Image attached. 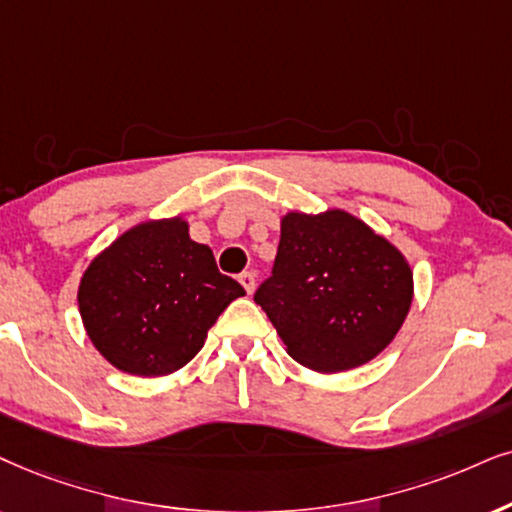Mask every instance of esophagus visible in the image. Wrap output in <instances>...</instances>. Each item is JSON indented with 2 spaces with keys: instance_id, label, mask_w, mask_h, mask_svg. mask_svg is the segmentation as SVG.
Masks as SVG:
<instances>
[{
  "instance_id": "obj_1",
  "label": "esophagus",
  "mask_w": 512,
  "mask_h": 512,
  "mask_svg": "<svg viewBox=\"0 0 512 512\" xmlns=\"http://www.w3.org/2000/svg\"><path fill=\"white\" fill-rule=\"evenodd\" d=\"M238 281H241V286L245 288V293L252 295V290H255V283H257V276L252 274V271H243V274L238 276Z\"/></svg>"
}]
</instances>
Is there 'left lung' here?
Listing matches in <instances>:
<instances>
[{
  "instance_id": "8db88e82",
  "label": "left lung",
  "mask_w": 512,
  "mask_h": 512,
  "mask_svg": "<svg viewBox=\"0 0 512 512\" xmlns=\"http://www.w3.org/2000/svg\"><path fill=\"white\" fill-rule=\"evenodd\" d=\"M255 302L297 364L340 373L394 340L413 302V271L397 245L352 212L290 210Z\"/></svg>"
}]
</instances>
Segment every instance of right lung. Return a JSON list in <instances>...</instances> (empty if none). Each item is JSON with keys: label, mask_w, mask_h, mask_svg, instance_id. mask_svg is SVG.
Masks as SVG:
<instances>
[{"label": "right lung", "mask_w": 512, "mask_h": 512, "mask_svg": "<svg viewBox=\"0 0 512 512\" xmlns=\"http://www.w3.org/2000/svg\"><path fill=\"white\" fill-rule=\"evenodd\" d=\"M243 295L177 215L144 219L103 248L80 278L77 307L108 364L158 378L189 364L219 314Z\"/></svg>", "instance_id": "obj_1"}]
</instances>
